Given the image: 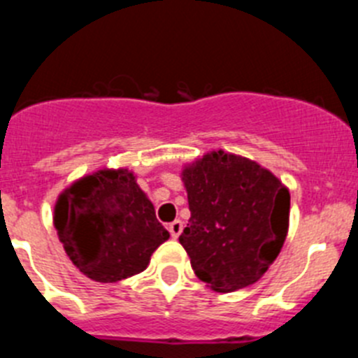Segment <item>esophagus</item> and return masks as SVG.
I'll return each mask as SVG.
<instances>
[{
  "label": "esophagus",
  "instance_id": "esophagus-1",
  "mask_svg": "<svg viewBox=\"0 0 358 358\" xmlns=\"http://www.w3.org/2000/svg\"><path fill=\"white\" fill-rule=\"evenodd\" d=\"M169 231H170V235H172L173 238H177V236L182 233V222H181V220H173V222L169 226Z\"/></svg>",
  "mask_w": 358,
  "mask_h": 358
}]
</instances>
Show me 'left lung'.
I'll return each mask as SVG.
<instances>
[{
    "label": "left lung",
    "instance_id": "8db88e82",
    "mask_svg": "<svg viewBox=\"0 0 358 358\" xmlns=\"http://www.w3.org/2000/svg\"><path fill=\"white\" fill-rule=\"evenodd\" d=\"M188 227L179 242L201 281L235 292L260 280L289 233L290 194L260 163L222 148L182 164Z\"/></svg>",
    "mask_w": 358,
    "mask_h": 358
}]
</instances>
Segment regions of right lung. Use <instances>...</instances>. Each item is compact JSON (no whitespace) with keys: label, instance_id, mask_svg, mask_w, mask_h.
<instances>
[{"label":"right lung","instance_id":"add662e5","mask_svg":"<svg viewBox=\"0 0 358 358\" xmlns=\"http://www.w3.org/2000/svg\"><path fill=\"white\" fill-rule=\"evenodd\" d=\"M129 169H102L59 194L53 226L73 265L98 283L143 273L152 252L170 238L150 199Z\"/></svg>","mask_w":358,"mask_h":358}]
</instances>
